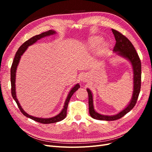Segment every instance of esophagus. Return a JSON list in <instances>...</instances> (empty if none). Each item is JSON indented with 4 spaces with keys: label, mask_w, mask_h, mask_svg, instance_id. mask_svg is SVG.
Masks as SVG:
<instances>
[{
    "label": "esophagus",
    "mask_w": 152,
    "mask_h": 152,
    "mask_svg": "<svg viewBox=\"0 0 152 152\" xmlns=\"http://www.w3.org/2000/svg\"><path fill=\"white\" fill-rule=\"evenodd\" d=\"M81 80H82V81H83L84 82H86V80H87V77H86V76L83 75V77H82Z\"/></svg>",
    "instance_id": "obj_1"
}]
</instances>
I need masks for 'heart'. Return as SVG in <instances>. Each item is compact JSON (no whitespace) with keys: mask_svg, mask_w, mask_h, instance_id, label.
Returning a JSON list of instances; mask_svg holds the SVG:
<instances>
[{"mask_svg":"<svg viewBox=\"0 0 152 152\" xmlns=\"http://www.w3.org/2000/svg\"><path fill=\"white\" fill-rule=\"evenodd\" d=\"M100 41H101L100 37H94L91 39L89 43V46L91 48H94L100 42Z\"/></svg>","mask_w":152,"mask_h":152,"instance_id":"obj_1","label":"heart"}]
</instances>
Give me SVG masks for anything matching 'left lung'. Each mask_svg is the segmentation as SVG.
<instances>
[{"instance_id":"obj_1","label":"left lung","mask_w":152,"mask_h":152,"mask_svg":"<svg viewBox=\"0 0 152 152\" xmlns=\"http://www.w3.org/2000/svg\"><path fill=\"white\" fill-rule=\"evenodd\" d=\"M112 31L116 40V44L113 51L117 56L127 59L132 66L133 71V91L131 99L125 108L115 115H107L99 113L96 111L94 108L93 93L89 88H87V91L89 96V114L91 117L99 121H115L129 112L136 103L141 89V63L138 54L136 53L135 48L130 40L127 37L115 30L112 29Z\"/></svg>"}]
</instances>
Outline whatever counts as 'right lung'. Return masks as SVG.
<instances>
[{"label": "right lung", "mask_w": 152, "mask_h": 152, "mask_svg": "<svg viewBox=\"0 0 152 152\" xmlns=\"http://www.w3.org/2000/svg\"><path fill=\"white\" fill-rule=\"evenodd\" d=\"M56 34V31L53 30H50L47 31L43 32V33L40 34L39 35H37L34 36L33 37H31V39H28L27 41H26L23 44L20 48L18 49L17 50V52L16 53V55L15 56V58H14V60L12 64L11 68V94L13 99H15L16 103H17L18 108H20V111L21 113L24 115L26 117L30 118L32 120H34L35 121H37L38 122H40L41 124H52V123H56L58 122L61 121L63 120L66 116V110H67V107H68V104L69 102H70V99L72 95L75 92L80 88V85L79 83L76 84L74 86H73L72 88L70 89V91H69L68 94L66 97V99L65 102V103H64L63 105V108L61 110V111L60 113H59L58 115H56V116L50 117V118H41V117H36L34 116H31L30 115L27 113L25 110L23 109L21 107V106L20 105V103L19 102V101L17 99V96H16V70H17V68L18 65H19V63L20 61V59L22 56V55L24 54V53L26 51V49H28V48L30 45H33L35 42H37V41H38L39 40L46 37L50 36V35H53Z\"/></svg>", "instance_id": "obj_1"}]
</instances>
